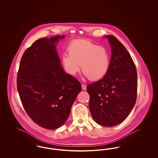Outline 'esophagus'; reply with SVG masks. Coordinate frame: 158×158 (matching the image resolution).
I'll use <instances>...</instances> for the list:
<instances>
[{
	"label": "esophagus",
	"mask_w": 158,
	"mask_h": 158,
	"mask_svg": "<svg viewBox=\"0 0 158 158\" xmlns=\"http://www.w3.org/2000/svg\"><path fill=\"white\" fill-rule=\"evenodd\" d=\"M82 88L83 90H86V86L84 84H82Z\"/></svg>",
	"instance_id": "esophagus-1"
}]
</instances>
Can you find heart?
<instances>
[{
    "mask_svg": "<svg viewBox=\"0 0 158 158\" xmlns=\"http://www.w3.org/2000/svg\"><path fill=\"white\" fill-rule=\"evenodd\" d=\"M68 53L62 57L65 70L75 75L81 69L90 81H98L106 74L110 65V53L104 46H98L90 41L76 40L68 46Z\"/></svg>",
    "mask_w": 158,
    "mask_h": 158,
    "instance_id": "b5f03b06",
    "label": "heart"
}]
</instances>
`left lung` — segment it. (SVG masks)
Returning a JSON list of instances; mask_svg holds the SVG:
<instances>
[{
	"label": "left lung",
	"mask_w": 158,
	"mask_h": 158,
	"mask_svg": "<svg viewBox=\"0 0 158 158\" xmlns=\"http://www.w3.org/2000/svg\"><path fill=\"white\" fill-rule=\"evenodd\" d=\"M112 56L106 74L101 80L89 84L91 115L99 125L113 127L127 117L135 105L137 74L135 64L127 49L113 35H106Z\"/></svg>",
	"instance_id": "8db88e82"
}]
</instances>
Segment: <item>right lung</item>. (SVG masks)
Instances as JSON below:
<instances>
[{"mask_svg": "<svg viewBox=\"0 0 158 158\" xmlns=\"http://www.w3.org/2000/svg\"><path fill=\"white\" fill-rule=\"evenodd\" d=\"M64 36L40 38L23 53L17 74V89L23 108L35 123L53 130L61 127L81 90V83L66 73L56 44Z\"/></svg>", "mask_w": 158, "mask_h": 158, "instance_id": "add662e5", "label": "right lung"}]
</instances>
